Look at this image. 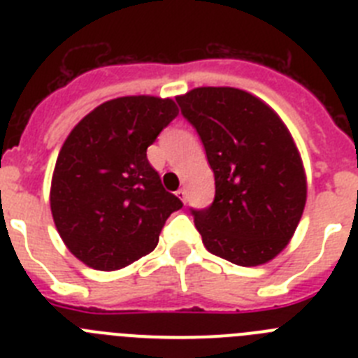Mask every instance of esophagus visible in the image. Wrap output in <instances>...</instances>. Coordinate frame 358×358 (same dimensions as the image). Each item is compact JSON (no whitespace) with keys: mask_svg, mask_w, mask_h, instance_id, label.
I'll return each instance as SVG.
<instances>
[{"mask_svg":"<svg viewBox=\"0 0 358 358\" xmlns=\"http://www.w3.org/2000/svg\"><path fill=\"white\" fill-rule=\"evenodd\" d=\"M177 197L181 199L182 202H186V189H185V188H179V189H177Z\"/></svg>","mask_w":358,"mask_h":358,"instance_id":"1","label":"esophagus"}]
</instances>
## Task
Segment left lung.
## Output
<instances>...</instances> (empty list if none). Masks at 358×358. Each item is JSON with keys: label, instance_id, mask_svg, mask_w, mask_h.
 Segmentation results:
<instances>
[{"label": "left lung", "instance_id": "left-lung-1", "mask_svg": "<svg viewBox=\"0 0 358 358\" xmlns=\"http://www.w3.org/2000/svg\"><path fill=\"white\" fill-rule=\"evenodd\" d=\"M215 173V199L192 210L211 255L242 267L287 248L306 202V176L285 123L235 87H197L176 98Z\"/></svg>", "mask_w": 358, "mask_h": 358}]
</instances>
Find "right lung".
Instances as JSON below:
<instances>
[{"mask_svg":"<svg viewBox=\"0 0 358 358\" xmlns=\"http://www.w3.org/2000/svg\"><path fill=\"white\" fill-rule=\"evenodd\" d=\"M177 115L170 98H115L66 138L50 206L62 242L85 265L116 271L140 260L156 249L166 218L182 208L147 159V148Z\"/></svg>","mask_w":358,"mask_h":358,"instance_id":"obj_1","label":"right lung"}]
</instances>
